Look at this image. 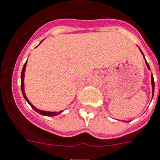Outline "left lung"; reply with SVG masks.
Instances as JSON below:
<instances>
[{"mask_svg":"<svg viewBox=\"0 0 160 160\" xmlns=\"http://www.w3.org/2000/svg\"><path fill=\"white\" fill-rule=\"evenodd\" d=\"M143 54V53H142ZM145 63H146V66L149 69H150V66L148 64V62L145 61ZM151 84H152V93H153V95H154V77H153V75L151 76Z\"/></svg>","mask_w":160,"mask_h":160,"instance_id":"left-lung-1","label":"left lung"}]
</instances>
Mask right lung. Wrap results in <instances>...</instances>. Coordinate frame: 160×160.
Returning a JSON list of instances; mask_svg holds the SVG:
<instances>
[{"instance_id": "obj_1", "label": "right lung", "mask_w": 160, "mask_h": 160, "mask_svg": "<svg viewBox=\"0 0 160 160\" xmlns=\"http://www.w3.org/2000/svg\"><path fill=\"white\" fill-rule=\"evenodd\" d=\"M26 63H27V62L24 63V67H23V69H22L21 81H20V83H21V84H20V86H21V91H22V93H23V95H24V98H25V100L27 101L28 103H29V105L31 106V108H33L35 112H38V113L42 114V115H44V116H48V117H54V116H56V115H58L60 112H46V111H42V110H38V108H36L34 106H33V105L31 104L30 102L28 100V98H26L25 93H24V71H25V67H26Z\"/></svg>"}]
</instances>
